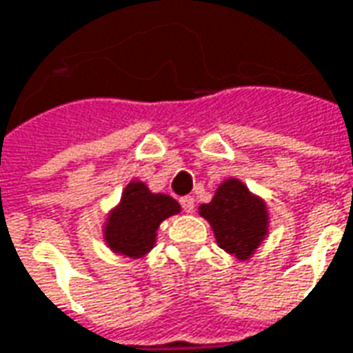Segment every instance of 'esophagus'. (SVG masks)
I'll return each mask as SVG.
<instances>
[{
  "mask_svg": "<svg viewBox=\"0 0 353 353\" xmlns=\"http://www.w3.org/2000/svg\"><path fill=\"white\" fill-rule=\"evenodd\" d=\"M181 205L182 209L186 211V213H194V198L192 196H184V198H181Z\"/></svg>",
  "mask_w": 353,
  "mask_h": 353,
  "instance_id": "obj_1",
  "label": "esophagus"
}]
</instances>
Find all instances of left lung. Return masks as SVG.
I'll use <instances>...</instances> for the list:
<instances>
[{
  "mask_svg": "<svg viewBox=\"0 0 353 353\" xmlns=\"http://www.w3.org/2000/svg\"><path fill=\"white\" fill-rule=\"evenodd\" d=\"M200 215L208 221L221 250L248 261L269 236V209L263 198L230 176L219 184L209 203H201Z\"/></svg>",
  "mask_w": 353,
  "mask_h": 353,
  "instance_id": "obj_1",
  "label": "left lung"
}]
</instances>
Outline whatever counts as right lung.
I'll list each match as a JSON object with an SVG mask.
<instances>
[{
	"label": "right lung",
	"mask_w": 353,
	"mask_h": 353,
	"mask_svg": "<svg viewBox=\"0 0 353 353\" xmlns=\"http://www.w3.org/2000/svg\"><path fill=\"white\" fill-rule=\"evenodd\" d=\"M181 213L179 201L169 194L152 192L138 179L126 184L121 200L107 213L101 234L107 248L117 255L140 259L157 242V230L165 219Z\"/></svg>",
	"instance_id": "add662e5"
}]
</instances>
